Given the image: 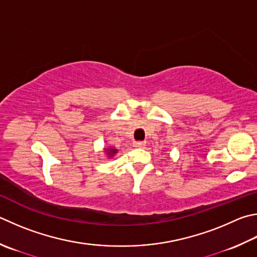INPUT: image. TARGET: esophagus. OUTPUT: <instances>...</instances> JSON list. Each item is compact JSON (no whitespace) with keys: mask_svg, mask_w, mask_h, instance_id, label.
I'll use <instances>...</instances> for the list:
<instances>
[{"mask_svg":"<svg viewBox=\"0 0 257 257\" xmlns=\"http://www.w3.org/2000/svg\"><path fill=\"white\" fill-rule=\"evenodd\" d=\"M146 146V142H135L134 143V147L136 148H144Z\"/></svg>","mask_w":257,"mask_h":257,"instance_id":"obj_1","label":"esophagus"}]
</instances>
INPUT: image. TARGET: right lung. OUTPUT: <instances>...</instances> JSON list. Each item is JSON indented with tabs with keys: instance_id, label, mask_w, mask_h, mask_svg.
Here are the masks:
<instances>
[{
	"instance_id": "right-lung-1",
	"label": "right lung",
	"mask_w": 257,
	"mask_h": 257,
	"mask_svg": "<svg viewBox=\"0 0 257 257\" xmlns=\"http://www.w3.org/2000/svg\"><path fill=\"white\" fill-rule=\"evenodd\" d=\"M106 153H108L109 154V155H111V156H112V155H114V154L116 153V149H106V151H105Z\"/></svg>"
}]
</instances>
